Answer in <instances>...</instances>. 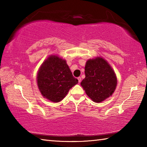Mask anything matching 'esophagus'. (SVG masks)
Instances as JSON below:
<instances>
[{"label": "esophagus", "mask_w": 147, "mask_h": 147, "mask_svg": "<svg viewBox=\"0 0 147 147\" xmlns=\"http://www.w3.org/2000/svg\"><path fill=\"white\" fill-rule=\"evenodd\" d=\"M78 82H79V83H80V82H81V80H82L81 77H78Z\"/></svg>", "instance_id": "34e87169"}]
</instances>
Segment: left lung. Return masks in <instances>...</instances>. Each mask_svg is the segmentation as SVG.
I'll use <instances>...</instances> for the list:
<instances>
[{
    "label": "left lung",
    "instance_id": "left-lung-1",
    "mask_svg": "<svg viewBox=\"0 0 147 147\" xmlns=\"http://www.w3.org/2000/svg\"><path fill=\"white\" fill-rule=\"evenodd\" d=\"M86 78L81 86L94 102H101L112 95L117 84L115 72L101 57L89 59L85 66Z\"/></svg>",
    "mask_w": 147,
    "mask_h": 147
}]
</instances>
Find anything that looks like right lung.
I'll return each mask as SVG.
<instances>
[{"mask_svg":"<svg viewBox=\"0 0 147 147\" xmlns=\"http://www.w3.org/2000/svg\"><path fill=\"white\" fill-rule=\"evenodd\" d=\"M38 86L43 97L53 102L63 100L69 89L78 83L65 59L51 55L45 60L37 74Z\"/></svg>","mask_w":147,"mask_h":147,"instance_id":"add662e5","label":"right lung"}]
</instances>
